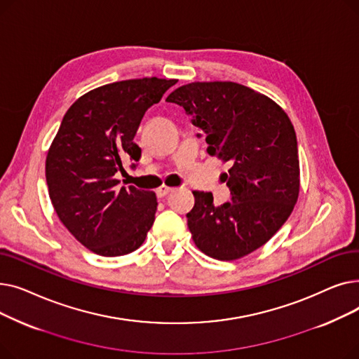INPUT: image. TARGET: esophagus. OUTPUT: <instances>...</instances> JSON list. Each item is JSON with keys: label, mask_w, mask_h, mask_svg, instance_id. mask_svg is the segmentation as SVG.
Here are the masks:
<instances>
[{"label": "esophagus", "mask_w": 359, "mask_h": 359, "mask_svg": "<svg viewBox=\"0 0 359 359\" xmlns=\"http://www.w3.org/2000/svg\"><path fill=\"white\" fill-rule=\"evenodd\" d=\"M157 192V196L158 198H164V196H167L170 192H173V187H168V186H160L158 189L156 191Z\"/></svg>", "instance_id": "obj_1"}]
</instances>
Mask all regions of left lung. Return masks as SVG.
<instances>
[{
	"label": "left lung",
	"mask_w": 359,
	"mask_h": 359,
	"mask_svg": "<svg viewBox=\"0 0 359 359\" xmlns=\"http://www.w3.org/2000/svg\"><path fill=\"white\" fill-rule=\"evenodd\" d=\"M202 129L208 153L230 163L224 182L231 201L214 205L211 192L194 191L187 227L196 248L218 260L248 256L284 225L299 194L294 126L278 103L233 81H195L167 96Z\"/></svg>",
	"instance_id": "8db88e82"
}]
</instances>
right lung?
I'll return each instance as SVG.
<instances>
[{"label": "right lung", "mask_w": 359, "mask_h": 359, "mask_svg": "<svg viewBox=\"0 0 359 359\" xmlns=\"http://www.w3.org/2000/svg\"><path fill=\"white\" fill-rule=\"evenodd\" d=\"M177 80L145 77L83 94L67 110L48 149L46 183L53 210L83 246L100 256L137 250L153 227L154 192L118 187L122 158L138 161L134 141L148 107Z\"/></svg>", "instance_id": "right-lung-1"}]
</instances>
